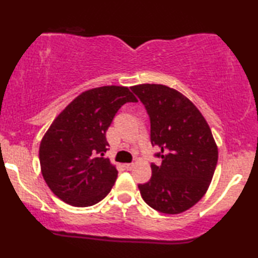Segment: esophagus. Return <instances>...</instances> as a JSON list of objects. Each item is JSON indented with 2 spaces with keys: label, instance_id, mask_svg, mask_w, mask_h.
Instances as JSON below:
<instances>
[{
  "label": "esophagus",
  "instance_id": "1",
  "mask_svg": "<svg viewBox=\"0 0 258 258\" xmlns=\"http://www.w3.org/2000/svg\"><path fill=\"white\" fill-rule=\"evenodd\" d=\"M133 166H134V164H125L124 165V167H125V169H127V170H131L133 168Z\"/></svg>",
  "mask_w": 258,
  "mask_h": 258
}]
</instances>
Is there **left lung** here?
<instances>
[{"instance_id":"1","label":"left lung","mask_w":258,"mask_h":258,"mask_svg":"<svg viewBox=\"0 0 258 258\" xmlns=\"http://www.w3.org/2000/svg\"><path fill=\"white\" fill-rule=\"evenodd\" d=\"M151 122V144L160 152L151 165V180L138 184L141 198L164 214H180L206 194L217 165L219 152L206 119L176 90L160 84L133 86Z\"/></svg>"}]
</instances>
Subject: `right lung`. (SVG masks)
<instances>
[{
    "label": "right lung",
    "instance_id": "add662e5",
    "mask_svg": "<svg viewBox=\"0 0 258 258\" xmlns=\"http://www.w3.org/2000/svg\"><path fill=\"white\" fill-rule=\"evenodd\" d=\"M137 98L124 86L91 89L53 120L39 146L42 175L52 193L75 207L93 206L110 193L118 170L104 157L115 113Z\"/></svg>",
    "mask_w": 258,
    "mask_h": 258
}]
</instances>
